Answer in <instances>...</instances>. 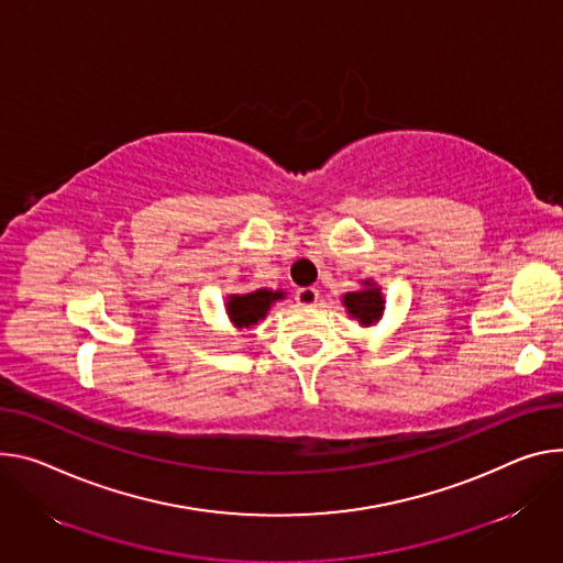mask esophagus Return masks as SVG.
Wrapping results in <instances>:
<instances>
[{"label":"esophagus","mask_w":563,"mask_h":563,"mask_svg":"<svg viewBox=\"0 0 563 563\" xmlns=\"http://www.w3.org/2000/svg\"><path fill=\"white\" fill-rule=\"evenodd\" d=\"M317 300H319V289L314 287L296 289V302L302 305V308H312V305H317Z\"/></svg>","instance_id":"1"}]
</instances>
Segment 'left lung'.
Returning a JSON list of instances; mask_svg holds the SVG:
<instances>
[{"label":"left lung","mask_w":563,"mask_h":563,"mask_svg":"<svg viewBox=\"0 0 563 563\" xmlns=\"http://www.w3.org/2000/svg\"><path fill=\"white\" fill-rule=\"evenodd\" d=\"M343 305L347 308V312L360 319V323L368 325L373 321H377L384 312V298L379 294L377 287H368L364 291H350L343 298Z\"/></svg>","instance_id":"obj_1"}]
</instances>
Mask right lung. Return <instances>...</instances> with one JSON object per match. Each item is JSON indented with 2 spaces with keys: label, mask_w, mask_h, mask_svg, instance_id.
<instances>
[{
  "label": "right lung",
  "mask_w": 563,
  "mask_h": 563,
  "mask_svg": "<svg viewBox=\"0 0 563 563\" xmlns=\"http://www.w3.org/2000/svg\"><path fill=\"white\" fill-rule=\"evenodd\" d=\"M278 298H283V291H267V289L231 296L227 302L229 317L238 328H249L253 323H258L267 314L269 305Z\"/></svg>",
  "instance_id": "1"
}]
</instances>
